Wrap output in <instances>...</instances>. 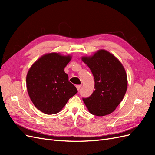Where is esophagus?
I'll use <instances>...</instances> for the list:
<instances>
[{"mask_svg":"<svg viewBox=\"0 0 155 155\" xmlns=\"http://www.w3.org/2000/svg\"><path fill=\"white\" fill-rule=\"evenodd\" d=\"M81 85H76V88H77V89H78V91H79V89L81 88Z\"/></svg>","mask_w":155,"mask_h":155,"instance_id":"esophagus-1","label":"esophagus"}]
</instances>
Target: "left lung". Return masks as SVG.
I'll return each instance as SVG.
<instances>
[{
	"label": "left lung",
	"mask_w": 155,
	"mask_h": 155,
	"mask_svg": "<svg viewBox=\"0 0 155 155\" xmlns=\"http://www.w3.org/2000/svg\"><path fill=\"white\" fill-rule=\"evenodd\" d=\"M81 60L91 69L94 78L92 95L83 101L90 113L104 116L114 112L124 99L127 88V77L123 64L105 50H99Z\"/></svg>",
	"instance_id": "8db88e82"
}]
</instances>
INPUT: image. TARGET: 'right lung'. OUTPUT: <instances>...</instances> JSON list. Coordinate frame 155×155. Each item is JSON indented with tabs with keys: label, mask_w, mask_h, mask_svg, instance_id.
Segmentation results:
<instances>
[{
	"label": "right lung",
	"mask_w": 155,
	"mask_h": 155,
	"mask_svg": "<svg viewBox=\"0 0 155 155\" xmlns=\"http://www.w3.org/2000/svg\"><path fill=\"white\" fill-rule=\"evenodd\" d=\"M71 59L70 55L46 54L31 65L27 73L28 95L37 109L46 114L60 112L78 92L64 70Z\"/></svg>",
	"instance_id": "right-lung-1"
}]
</instances>
